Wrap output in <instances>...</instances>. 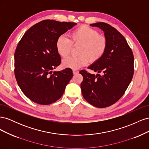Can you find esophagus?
<instances>
[{"instance_id": "34e87169", "label": "esophagus", "mask_w": 149, "mask_h": 149, "mask_svg": "<svg viewBox=\"0 0 149 149\" xmlns=\"http://www.w3.org/2000/svg\"><path fill=\"white\" fill-rule=\"evenodd\" d=\"M73 74H78V73H79V71H78V70H73Z\"/></svg>"}]
</instances>
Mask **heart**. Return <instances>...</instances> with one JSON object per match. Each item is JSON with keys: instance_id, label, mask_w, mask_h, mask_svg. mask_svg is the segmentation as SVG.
<instances>
[{"instance_id": "obj_1", "label": "heart", "mask_w": 149, "mask_h": 149, "mask_svg": "<svg viewBox=\"0 0 149 149\" xmlns=\"http://www.w3.org/2000/svg\"><path fill=\"white\" fill-rule=\"evenodd\" d=\"M72 45L79 46L76 56H70L63 61L65 68L77 70L86 65L89 60L95 63L100 60L106 51L107 42L104 35L86 25L79 26L69 34V39L63 35L56 41V49L61 57H67Z\"/></svg>"}]
</instances>
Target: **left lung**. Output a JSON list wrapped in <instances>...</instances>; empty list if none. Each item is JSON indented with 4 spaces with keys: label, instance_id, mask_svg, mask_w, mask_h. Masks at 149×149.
I'll use <instances>...</instances> for the list:
<instances>
[{
    "label": "left lung",
    "instance_id": "8db88e82",
    "mask_svg": "<svg viewBox=\"0 0 149 149\" xmlns=\"http://www.w3.org/2000/svg\"><path fill=\"white\" fill-rule=\"evenodd\" d=\"M104 32L107 46L104 55L88 68L96 75L81 70L83 76L81 83L86 101L99 108L110 106L123 96L134 74V55L122 34L110 25L97 22L90 24Z\"/></svg>",
    "mask_w": 149,
    "mask_h": 149
}]
</instances>
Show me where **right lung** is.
<instances>
[{"label": "right lung", "instance_id": "right-lung-1", "mask_svg": "<svg viewBox=\"0 0 149 149\" xmlns=\"http://www.w3.org/2000/svg\"><path fill=\"white\" fill-rule=\"evenodd\" d=\"M76 25L45 20L30 28L18 43L14 55L15 78L22 91L31 101L48 105L62 96L73 71L66 68L53 72L61 63L56 41Z\"/></svg>", "mask_w": 149, "mask_h": 149}]
</instances>
